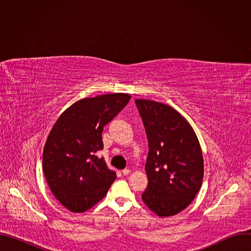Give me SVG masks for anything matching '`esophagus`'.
<instances>
[{"mask_svg":"<svg viewBox=\"0 0 251 251\" xmlns=\"http://www.w3.org/2000/svg\"><path fill=\"white\" fill-rule=\"evenodd\" d=\"M131 173V171L129 170V169H124L123 171H122V174H123V176H127V175H129Z\"/></svg>","mask_w":251,"mask_h":251,"instance_id":"obj_1","label":"esophagus"}]
</instances>
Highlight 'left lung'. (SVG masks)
Masks as SVG:
<instances>
[{
    "instance_id": "left-lung-1",
    "label": "left lung",
    "mask_w": 251,
    "mask_h": 251,
    "mask_svg": "<svg viewBox=\"0 0 251 251\" xmlns=\"http://www.w3.org/2000/svg\"><path fill=\"white\" fill-rule=\"evenodd\" d=\"M135 103L149 145L148 186L142 200L161 218L175 216L201 189L203 159L200 142L190 123L173 107L145 99Z\"/></svg>"
}]
</instances>
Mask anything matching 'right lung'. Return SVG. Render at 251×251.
Segmentation results:
<instances>
[{
	"label": "right lung",
	"mask_w": 251,
	"mask_h": 251,
	"mask_svg": "<svg viewBox=\"0 0 251 251\" xmlns=\"http://www.w3.org/2000/svg\"><path fill=\"white\" fill-rule=\"evenodd\" d=\"M125 93L83 98L58 117L47 139L43 171L55 199L68 210L84 212L99 202L116 174L97 152L103 149V127L127 105Z\"/></svg>",
	"instance_id": "right-lung-1"
}]
</instances>
